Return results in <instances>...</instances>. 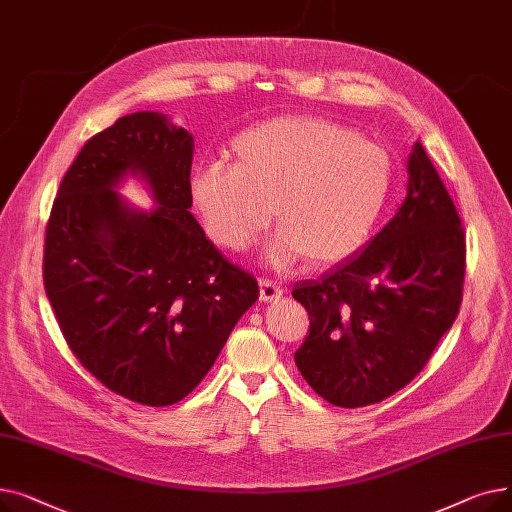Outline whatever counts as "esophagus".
<instances>
[{"label": "esophagus", "mask_w": 512, "mask_h": 512, "mask_svg": "<svg viewBox=\"0 0 512 512\" xmlns=\"http://www.w3.org/2000/svg\"><path fill=\"white\" fill-rule=\"evenodd\" d=\"M282 297V288L272 280H261L259 282V299L263 303H272Z\"/></svg>", "instance_id": "esophagus-1"}]
</instances>
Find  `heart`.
<instances>
[{"instance_id":"1","label":"heart","mask_w":512,"mask_h":512,"mask_svg":"<svg viewBox=\"0 0 512 512\" xmlns=\"http://www.w3.org/2000/svg\"><path fill=\"white\" fill-rule=\"evenodd\" d=\"M232 164L207 161L188 197L207 238L240 253L270 226L274 259L303 255L330 265L355 255L388 205L390 153L344 124L317 116H282L240 132Z\"/></svg>"}]
</instances>
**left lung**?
<instances>
[{"instance_id": "left-lung-1", "label": "left lung", "mask_w": 512, "mask_h": 512, "mask_svg": "<svg viewBox=\"0 0 512 512\" xmlns=\"http://www.w3.org/2000/svg\"><path fill=\"white\" fill-rule=\"evenodd\" d=\"M407 199L367 247L317 280L294 284L309 336L294 353L330 405H375L405 388L452 328L463 301L465 230L421 143Z\"/></svg>"}]
</instances>
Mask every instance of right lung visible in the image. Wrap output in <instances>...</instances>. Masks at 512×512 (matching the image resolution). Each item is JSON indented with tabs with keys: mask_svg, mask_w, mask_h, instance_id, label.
Returning <instances> with one entry per match:
<instances>
[{
	"mask_svg": "<svg viewBox=\"0 0 512 512\" xmlns=\"http://www.w3.org/2000/svg\"><path fill=\"white\" fill-rule=\"evenodd\" d=\"M193 149L164 114L118 118L72 161L45 230V292L70 351L147 407L191 394L259 297L188 211ZM128 171L150 184L151 212L113 191Z\"/></svg>",
	"mask_w": 512,
	"mask_h": 512,
	"instance_id": "obj_1",
	"label": "right lung"
}]
</instances>
